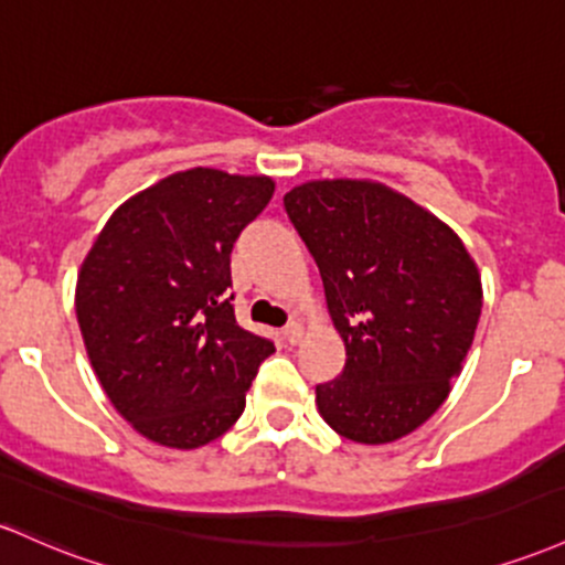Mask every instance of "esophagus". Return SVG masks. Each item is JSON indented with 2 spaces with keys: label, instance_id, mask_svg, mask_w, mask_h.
I'll list each match as a JSON object with an SVG mask.
<instances>
[{
  "label": "esophagus",
  "instance_id": "esophagus-1",
  "mask_svg": "<svg viewBox=\"0 0 565 565\" xmlns=\"http://www.w3.org/2000/svg\"><path fill=\"white\" fill-rule=\"evenodd\" d=\"M281 334H284V340H287L289 345L300 343V340H302V324H300V321H292V324L284 327Z\"/></svg>",
  "mask_w": 565,
  "mask_h": 565
}]
</instances>
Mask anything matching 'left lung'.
<instances>
[{
	"mask_svg": "<svg viewBox=\"0 0 565 565\" xmlns=\"http://www.w3.org/2000/svg\"><path fill=\"white\" fill-rule=\"evenodd\" d=\"M284 209L319 265L345 345L316 407L340 437L386 445L418 429L450 394L472 349L482 281L461 238L373 179H313Z\"/></svg>",
	"mask_w": 565,
	"mask_h": 565,
	"instance_id": "left-lung-1",
	"label": "left lung"
}]
</instances>
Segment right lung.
Returning <instances> with one entry per match:
<instances>
[{
  "instance_id": "right-lung-1",
  "label": "right lung",
  "mask_w": 565,
  "mask_h": 565,
  "mask_svg": "<svg viewBox=\"0 0 565 565\" xmlns=\"http://www.w3.org/2000/svg\"><path fill=\"white\" fill-rule=\"evenodd\" d=\"M270 177L177 171L115 209L77 273L74 311L115 411L150 443L222 437L273 351L235 321L231 252L270 203Z\"/></svg>"
}]
</instances>
